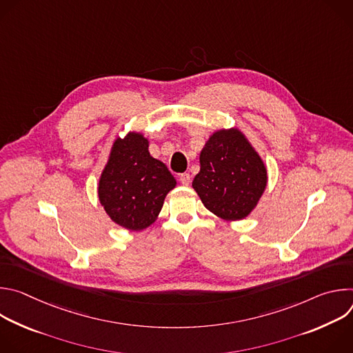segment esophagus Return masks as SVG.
I'll return each instance as SVG.
<instances>
[{"mask_svg":"<svg viewBox=\"0 0 353 353\" xmlns=\"http://www.w3.org/2000/svg\"><path fill=\"white\" fill-rule=\"evenodd\" d=\"M180 181H181L183 185H188V184L191 183V176H190V173H183V174H180Z\"/></svg>","mask_w":353,"mask_h":353,"instance_id":"34e87169","label":"esophagus"}]
</instances>
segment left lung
<instances>
[{
  "label": "left lung",
  "instance_id": "1",
  "mask_svg": "<svg viewBox=\"0 0 353 353\" xmlns=\"http://www.w3.org/2000/svg\"><path fill=\"white\" fill-rule=\"evenodd\" d=\"M268 183L264 161L245 134L236 128L212 132L199 154L192 188L218 218L236 222L259 205Z\"/></svg>",
  "mask_w": 353,
  "mask_h": 353
}]
</instances>
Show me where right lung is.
Masks as SVG:
<instances>
[{"instance_id":"obj_1","label":"right lung","mask_w":353,"mask_h":353,"mask_svg":"<svg viewBox=\"0 0 353 353\" xmlns=\"http://www.w3.org/2000/svg\"><path fill=\"white\" fill-rule=\"evenodd\" d=\"M149 139L138 131L117 137L99 177V203L119 226L141 232L162 211L166 195L177 185L166 165L149 154Z\"/></svg>"}]
</instances>
